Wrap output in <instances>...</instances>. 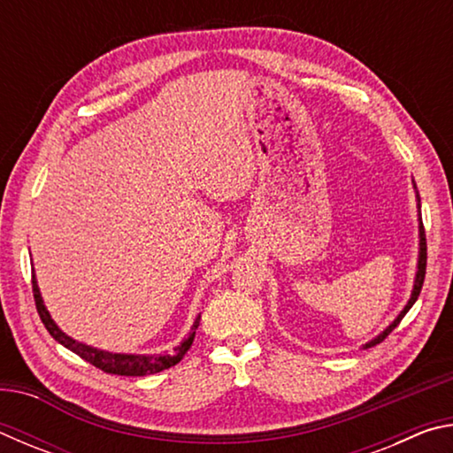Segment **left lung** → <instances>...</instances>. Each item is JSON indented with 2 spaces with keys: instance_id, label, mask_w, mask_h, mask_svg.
<instances>
[{
  "instance_id": "8db88e82",
  "label": "left lung",
  "mask_w": 453,
  "mask_h": 453,
  "mask_svg": "<svg viewBox=\"0 0 453 453\" xmlns=\"http://www.w3.org/2000/svg\"><path fill=\"white\" fill-rule=\"evenodd\" d=\"M413 189H416V202H418V221H419V226H418V229H419V251H418V270H416V278H413V288H411V296H410V300H408V303L403 305V310L397 313V318L392 321V324H389L386 329H383L381 334H378L373 337V340H370L367 343H364L362 346V349H367V348H373V346H378L380 342H383L386 340V337L394 332V329L397 327V324H400V321L403 319V316L405 313L410 311V308L413 303L418 302V296H419V291H421V286H424V278H426V262H427V245H426V232H424V224H421V202H419V191H418V188H416V181H413Z\"/></svg>"
}]
</instances>
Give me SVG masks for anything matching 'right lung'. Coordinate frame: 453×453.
<instances>
[{
  "instance_id": "add662e5",
  "label": "right lung",
  "mask_w": 453,
  "mask_h": 453,
  "mask_svg": "<svg viewBox=\"0 0 453 453\" xmlns=\"http://www.w3.org/2000/svg\"><path fill=\"white\" fill-rule=\"evenodd\" d=\"M32 286H34V297H35V308L40 318L43 321L45 329H48L50 335L56 340L61 346L67 348L73 354H78L81 359H86L91 365L99 367V370L105 373H113V375H151L157 372H164L167 367H172L175 364L181 362V357L188 354V349L191 348L196 337V329L199 326V318L197 316L194 326H191L189 335L183 340L180 346H175L172 354H113V351H105V349H97L94 346H88V343H81L73 337L67 335L65 332H61L59 326L53 321L51 313L48 311L43 303L40 286H37L35 280V270H32Z\"/></svg>"
}]
</instances>
